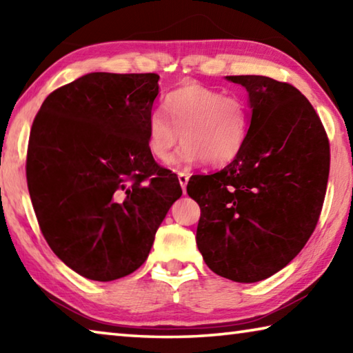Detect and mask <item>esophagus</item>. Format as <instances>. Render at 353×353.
<instances>
[{
	"label": "esophagus",
	"instance_id": "1",
	"mask_svg": "<svg viewBox=\"0 0 353 353\" xmlns=\"http://www.w3.org/2000/svg\"><path fill=\"white\" fill-rule=\"evenodd\" d=\"M177 177H179V183H181V187H182L183 193H185V190H187V183H188L190 176L187 174V172H179Z\"/></svg>",
	"mask_w": 353,
	"mask_h": 353
}]
</instances>
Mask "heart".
Masks as SVG:
<instances>
[{
  "label": "heart",
  "mask_w": 353,
  "mask_h": 353,
  "mask_svg": "<svg viewBox=\"0 0 353 353\" xmlns=\"http://www.w3.org/2000/svg\"><path fill=\"white\" fill-rule=\"evenodd\" d=\"M165 107L148 118V149L166 160L181 141L171 163L188 166L205 162L223 166L235 160L250 134V109L238 94H224L199 83H185L166 94Z\"/></svg>",
  "instance_id": "b5f03b06"
}]
</instances>
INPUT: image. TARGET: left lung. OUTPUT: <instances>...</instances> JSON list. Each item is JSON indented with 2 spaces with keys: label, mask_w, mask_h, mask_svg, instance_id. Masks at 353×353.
Segmentation results:
<instances>
[{
  "label": "left lung",
  "mask_w": 353,
  "mask_h": 353,
  "mask_svg": "<svg viewBox=\"0 0 353 353\" xmlns=\"http://www.w3.org/2000/svg\"><path fill=\"white\" fill-rule=\"evenodd\" d=\"M246 88L250 134L235 160L193 176L196 244L210 270L240 283L271 277L305 246L324 204L330 146L296 87L266 76H225Z\"/></svg>",
  "instance_id": "obj_1"
}]
</instances>
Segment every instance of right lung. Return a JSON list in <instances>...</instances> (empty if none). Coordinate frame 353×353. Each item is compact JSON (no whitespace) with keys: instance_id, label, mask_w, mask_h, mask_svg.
<instances>
[{"instance_id":"obj_1","label":"right lung","mask_w":353,"mask_h":353,"mask_svg":"<svg viewBox=\"0 0 353 353\" xmlns=\"http://www.w3.org/2000/svg\"><path fill=\"white\" fill-rule=\"evenodd\" d=\"M155 73H88L48 97L29 137L26 179L46 243L79 276L110 282L146 261L182 196L148 149Z\"/></svg>"}]
</instances>
